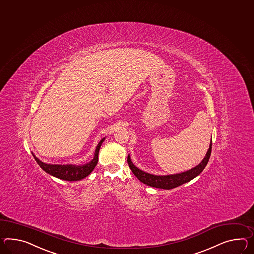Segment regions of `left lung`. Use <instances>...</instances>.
Masks as SVG:
<instances>
[{
	"label": "left lung",
	"mask_w": 254,
	"mask_h": 254,
	"mask_svg": "<svg viewBox=\"0 0 254 254\" xmlns=\"http://www.w3.org/2000/svg\"><path fill=\"white\" fill-rule=\"evenodd\" d=\"M211 151H212V141L210 142L209 149L205 155L204 160L196 167L192 168L189 171L184 173H177V174H171V175H153L150 173H145L138 168L136 167L133 162L131 161L130 156L127 157V162L131 169V171L136 176V178L140 182L144 183L147 186H152L156 188H162V189H173L174 187L181 186L185 183L195 178L197 175L203 172L207 162L210 158Z\"/></svg>",
	"instance_id": "8db88e82"
}]
</instances>
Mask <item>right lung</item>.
<instances>
[{
	"instance_id": "right-lung-1",
	"label": "right lung",
	"mask_w": 254,
	"mask_h": 254,
	"mask_svg": "<svg viewBox=\"0 0 254 254\" xmlns=\"http://www.w3.org/2000/svg\"><path fill=\"white\" fill-rule=\"evenodd\" d=\"M105 138H103L99 144L97 145L94 157L93 160L84 165H57V164H47L41 161H39L35 155L33 154L37 164L43 169L46 173H50L59 179L65 180V181H79L83 179L88 176L93 171L98 162V153L101 148L102 143L104 142Z\"/></svg>"
}]
</instances>
